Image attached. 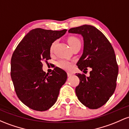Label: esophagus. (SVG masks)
<instances>
[{
    "label": "esophagus",
    "mask_w": 129,
    "mask_h": 129,
    "mask_svg": "<svg viewBox=\"0 0 129 129\" xmlns=\"http://www.w3.org/2000/svg\"><path fill=\"white\" fill-rule=\"evenodd\" d=\"M72 75V73H70V72H67V76H70Z\"/></svg>",
    "instance_id": "1"
}]
</instances>
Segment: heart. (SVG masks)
<instances>
[{
	"mask_svg": "<svg viewBox=\"0 0 129 129\" xmlns=\"http://www.w3.org/2000/svg\"><path fill=\"white\" fill-rule=\"evenodd\" d=\"M68 42H69L71 48H72L73 47H74V46H76V45H79V44H80L81 45V42L80 39H79L78 38L76 37H75V36L69 37V39H68ZM55 44H56V42H54L51 44V45L50 48H49V51H50L51 53H53ZM57 66L59 67H60V69H63V70H69L71 69L72 63L68 61V60H63V59H62V60H59V61L57 62Z\"/></svg>",
	"mask_w": 129,
	"mask_h": 129,
	"instance_id": "b5f03b06",
	"label": "heart"
}]
</instances>
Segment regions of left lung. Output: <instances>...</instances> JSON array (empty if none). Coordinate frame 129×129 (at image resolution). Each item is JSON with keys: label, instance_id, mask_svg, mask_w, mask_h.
I'll return each instance as SVG.
<instances>
[{"label": "left lung", "instance_id": "8db88e82", "mask_svg": "<svg viewBox=\"0 0 129 129\" xmlns=\"http://www.w3.org/2000/svg\"><path fill=\"white\" fill-rule=\"evenodd\" d=\"M70 33L83 37L84 50L76 66L81 71L91 69L90 76L78 73L75 88L78 99L90 109H97L108 102L116 87L118 65L112 45L104 34L92 25L71 28Z\"/></svg>", "mask_w": 129, "mask_h": 129}]
</instances>
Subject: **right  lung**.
<instances>
[{
    "instance_id": "obj_1",
    "label": "right lung",
    "mask_w": 129,
    "mask_h": 129,
    "mask_svg": "<svg viewBox=\"0 0 129 129\" xmlns=\"http://www.w3.org/2000/svg\"><path fill=\"white\" fill-rule=\"evenodd\" d=\"M66 31L33 29L13 53L11 78L16 94L24 104L35 111H46L51 108L67 80V73L60 68L55 67L50 74L42 70V61L51 59V44Z\"/></svg>"
}]
</instances>
